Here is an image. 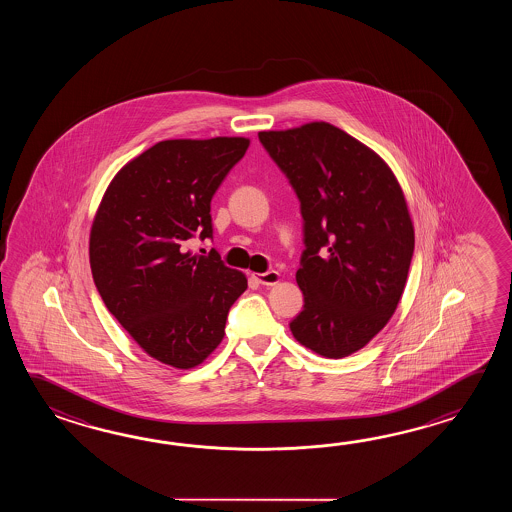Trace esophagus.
<instances>
[{
  "instance_id": "1",
  "label": "esophagus",
  "mask_w": 512,
  "mask_h": 512,
  "mask_svg": "<svg viewBox=\"0 0 512 512\" xmlns=\"http://www.w3.org/2000/svg\"><path fill=\"white\" fill-rule=\"evenodd\" d=\"M252 278L261 285H276L280 282V272L278 271H267L260 272V274H252Z\"/></svg>"
}]
</instances>
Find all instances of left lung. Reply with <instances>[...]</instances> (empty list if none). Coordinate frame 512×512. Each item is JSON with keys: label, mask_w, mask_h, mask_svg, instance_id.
Segmentation results:
<instances>
[{"label": "left lung", "mask_w": 512, "mask_h": 512, "mask_svg": "<svg viewBox=\"0 0 512 512\" xmlns=\"http://www.w3.org/2000/svg\"><path fill=\"white\" fill-rule=\"evenodd\" d=\"M300 199L304 309L293 337L327 359L364 348L392 318L414 256V225L392 168L329 122L260 131Z\"/></svg>", "instance_id": "left-lung-1"}]
</instances>
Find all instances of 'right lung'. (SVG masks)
<instances>
[{
    "label": "right lung",
    "instance_id": "obj_1",
    "mask_svg": "<svg viewBox=\"0 0 512 512\" xmlns=\"http://www.w3.org/2000/svg\"><path fill=\"white\" fill-rule=\"evenodd\" d=\"M245 137L172 139L124 164L98 205L89 263L109 313L150 357L196 368L218 348L245 274L218 252H186L212 238L210 201L247 152Z\"/></svg>",
    "mask_w": 512,
    "mask_h": 512
}]
</instances>
